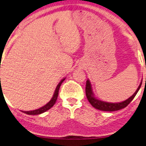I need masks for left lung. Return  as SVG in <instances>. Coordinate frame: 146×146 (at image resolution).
Wrapping results in <instances>:
<instances>
[{
	"label": "left lung",
	"instance_id": "8db88e82",
	"mask_svg": "<svg viewBox=\"0 0 146 146\" xmlns=\"http://www.w3.org/2000/svg\"><path fill=\"white\" fill-rule=\"evenodd\" d=\"M141 83H142V80H141V83L139 84L138 88L135 92L134 94L127 98L125 100L121 102H116V103H112V102H108L102 101L101 100H99L95 96L94 94L92 86V84L90 81L89 79L87 80L86 81V97L88 100L90 104L94 108L96 109L100 110L102 111H113L119 110L124 108L129 104V103L132 101V100L134 98L135 95L137 94V92L139 91V88H140Z\"/></svg>",
	"mask_w": 146,
	"mask_h": 146
}]
</instances>
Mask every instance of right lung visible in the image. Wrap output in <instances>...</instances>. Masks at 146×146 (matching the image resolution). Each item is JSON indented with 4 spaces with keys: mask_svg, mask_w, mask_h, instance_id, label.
I'll return each instance as SVG.
<instances>
[{
    "mask_svg": "<svg viewBox=\"0 0 146 146\" xmlns=\"http://www.w3.org/2000/svg\"><path fill=\"white\" fill-rule=\"evenodd\" d=\"M65 79H66V78H63L58 83V84L57 85L56 88V89H55V90H54V94H53L52 98L46 104L44 105L42 107L40 108H38V109L35 110H32V111H23V113H27V114H29V115H38V114H40V113H42L44 112H45V111H46L47 110H48L49 109H50L54 105V104L56 103V100L58 98V92H59L60 87L62 83L64 81Z\"/></svg>",
    "mask_w": 146,
    "mask_h": 146,
    "instance_id": "1",
    "label": "right lung"
}]
</instances>
